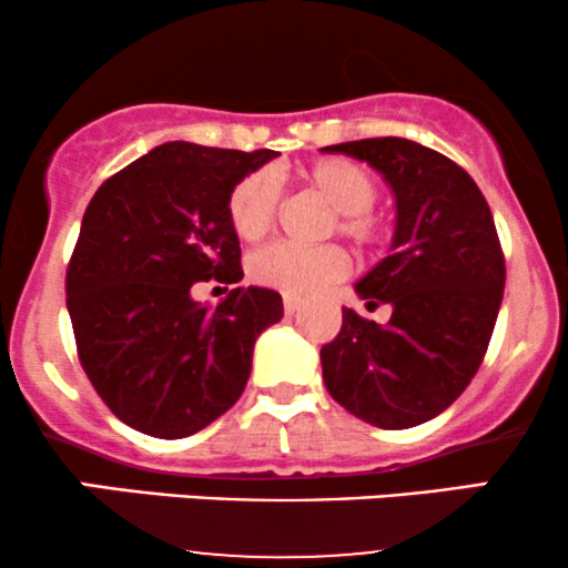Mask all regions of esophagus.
<instances>
[{
  "instance_id": "obj_1",
  "label": "esophagus",
  "mask_w": 568,
  "mask_h": 568,
  "mask_svg": "<svg viewBox=\"0 0 568 568\" xmlns=\"http://www.w3.org/2000/svg\"><path fill=\"white\" fill-rule=\"evenodd\" d=\"M283 306H285V315H293V312L302 310V298H298V296H288V293H285V296H283Z\"/></svg>"
}]
</instances>
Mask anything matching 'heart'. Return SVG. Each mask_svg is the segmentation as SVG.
<instances>
[{"instance_id":"heart-1","label":"heart","mask_w":568,"mask_h":568,"mask_svg":"<svg viewBox=\"0 0 568 568\" xmlns=\"http://www.w3.org/2000/svg\"><path fill=\"white\" fill-rule=\"evenodd\" d=\"M306 184L336 211L334 230L352 243L376 245L387 232V224L371 207L376 200V181L366 168L352 160L325 158L304 171ZM280 179L270 168L243 175L230 192L226 213L234 234L245 243H256L275 226L280 207ZM349 272L347 253L338 245H293L272 243L247 258V275L264 288L306 296L323 285L336 283Z\"/></svg>"}]
</instances>
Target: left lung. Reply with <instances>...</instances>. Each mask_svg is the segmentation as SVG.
I'll return each mask as SVG.
<instances>
[{"instance_id":"8db88e82","label":"left lung","mask_w":568,"mask_h":568,"mask_svg":"<svg viewBox=\"0 0 568 568\" xmlns=\"http://www.w3.org/2000/svg\"><path fill=\"white\" fill-rule=\"evenodd\" d=\"M368 162L395 194L389 256L361 283L366 306L389 304L379 325L342 312L321 349L325 387L338 406L382 429L429 422L465 393L484 363L505 293V256L488 202L470 173L408 139L325 146Z\"/></svg>"}]
</instances>
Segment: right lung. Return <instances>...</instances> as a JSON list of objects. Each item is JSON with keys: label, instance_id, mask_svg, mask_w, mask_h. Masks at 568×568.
I'll use <instances>...</instances> for the list:
<instances>
[{"label": "right lung", "instance_id": "1", "mask_svg": "<svg viewBox=\"0 0 568 568\" xmlns=\"http://www.w3.org/2000/svg\"><path fill=\"white\" fill-rule=\"evenodd\" d=\"M171 141L103 181L67 270L77 355L116 419L152 438H186L226 414L251 376L253 344L283 317L277 291L232 288L216 306L194 283L243 280L226 202L275 160Z\"/></svg>", "mask_w": 568, "mask_h": 568}]
</instances>
